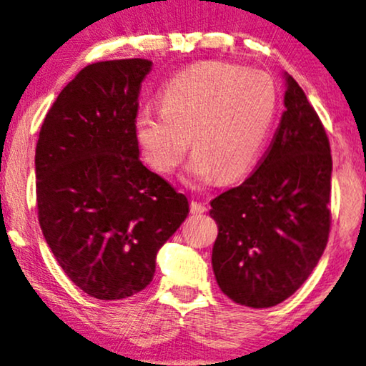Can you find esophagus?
Returning a JSON list of instances; mask_svg holds the SVG:
<instances>
[{
	"mask_svg": "<svg viewBox=\"0 0 366 366\" xmlns=\"http://www.w3.org/2000/svg\"><path fill=\"white\" fill-rule=\"evenodd\" d=\"M207 211V206L204 202H199V201H191V212L192 214H202Z\"/></svg>",
	"mask_w": 366,
	"mask_h": 366,
	"instance_id": "34e87169",
	"label": "esophagus"
}]
</instances>
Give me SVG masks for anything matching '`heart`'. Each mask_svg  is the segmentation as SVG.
<instances>
[{
	"label": "heart",
	"mask_w": 366,
	"mask_h": 366,
	"mask_svg": "<svg viewBox=\"0 0 366 366\" xmlns=\"http://www.w3.org/2000/svg\"><path fill=\"white\" fill-rule=\"evenodd\" d=\"M162 110H142L135 139L155 172L170 174L186 155L199 180L241 177L251 167L276 115L277 90L264 71L226 61L186 68L160 97Z\"/></svg>",
	"instance_id": "b5f03b06"
}]
</instances>
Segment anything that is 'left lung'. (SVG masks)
<instances>
[{
	"label": "left lung",
	"instance_id": "1",
	"mask_svg": "<svg viewBox=\"0 0 366 366\" xmlns=\"http://www.w3.org/2000/svg\"><path fill=\"white\" fill-rule=\"evenodd\" d=\"M280 127L254 172L211 201L212 269L234 303L269 308L318 264L330 236L331 150L305 92L286 75Z\"/></svg>",
	"mask_w": 366,
	"mask_h": 366
}]
</instances>
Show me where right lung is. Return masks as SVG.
<instances>
[{
  "instance_id": "1",
  "label": "right lung",
  "mask_w": 366,
  "mask_h": 366,
  "mask_svg": "<svg viewBox=\"0 0 366 366\" xmlns=\"http://www.w3.org/2000/svg\"><path fill=\"white\" fill-rule=\"evenodd\" d=\"M145 58L92 63L60 92L36 142V207L58 264L84 293L122 300L152 281L160 246L189 214L139 159Z\"/></svg>"
}]
</instances>
